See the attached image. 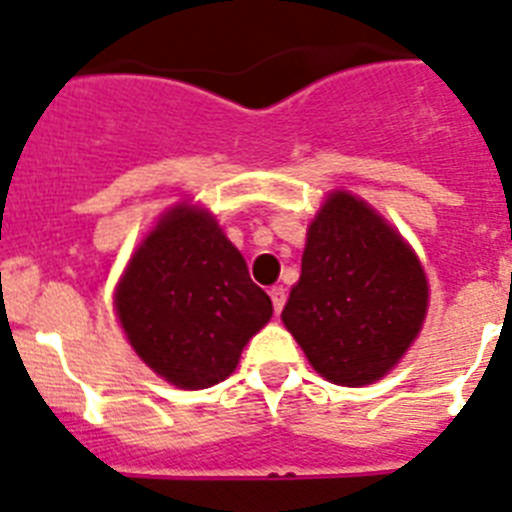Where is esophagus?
Here are the masks:
<instances>
[{"label":"esophagus","instance_id":"1","mask_svg":"<svg viewBox=\"0 0 512 512\" xmlns=\"http://www.w3.org/2000/svg\"><path fill=\"white\" fill-rule=\"evenodd\" d=\"M270 299H273L276 315H281L283 304H286V289H283V286H273V289H270Z\"/></svg>","mask_w":512,"mask_h":512}]
</instances>
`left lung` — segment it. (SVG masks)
I'll use <instances>...</instances> for the list:
<instances>
[{
    "instance_id": "left-lung-1",
    "label": "left lung",
    "mask_w": 512,
    "mask_h": 512,
    "mask_svg": "<svg viewBox=\"0 0 512 512\" xmlns=\"http://www.w3.org/2000/svg\"><path fill=\"white\" fill-rule=\"evenodd\" d=\"M427 278L401 234L364 200L333 192L315 216L283 325L336 385L380 380L427 315Z\"/></svg>"
}]
</instances>
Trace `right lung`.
Wrapping results in <instances>:
<instances>
[{
    "mask_svg": "<svg viewBox=\"0 0 512 512\" xmlns=\"http://www.w3.org/2000/svg\"><path fill=\"white\" fill-rule=\"evenodd\" d=\"M132 349L176 388H210L273 315L239 249L208 210L176 205L145 236L117 289Z\"/></svg>",
    "mask_w": 512,
    "mask_h": 512,
    "instance_id": "obj_1",
    "label": "right lung"
}]
</instances>
